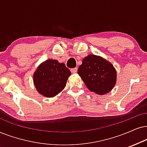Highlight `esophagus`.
<instances>
[{"instance_id":"esophagus-1","label":"esophagus","mask_w":147,"mask_h":147,"mask_svg":"<svg viewBox=\"0 0 147 147\" xmlns=\"http://www.w3.org/2000/svg\"><path fill=\"white\" fill-rule=\"evenodd\" d=\"M70 71H71L72 73H76V72H77V68H71V69H70Z\"/></svg>"}]
</instances>
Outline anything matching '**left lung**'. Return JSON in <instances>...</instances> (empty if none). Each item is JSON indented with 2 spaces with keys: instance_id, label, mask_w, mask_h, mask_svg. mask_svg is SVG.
Returning a JSON list of instances; mask_svg holds the SVG:
<instances>
[{
  "instance_id": "obj_1",
  "label": "left lung",
  "mask_w": 147,
  "mask_h": 147,
  "mask_svg": "<svg viewBox=\"0 0 147 147\" xmlns=\"http://www.w3.org/2000/svg\"><path fill=\"white\" fill-rule=\"evenodd\" d=\"M77 73L91 92L103 95L111 92L117 81V72L112 64L95 55L84 57Z\"/></svg>"
}]
</instances>
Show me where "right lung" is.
I'll return each instance as SVG.
<instances>
[{"instance_id": "right-lung-1", "label": "right lung", "mask_w": 147, "mask_h": 147, "mask_svg": "<svg viewBox=\"0 0 147 147\" xmlns=\"http://www.w3.org/2000/svg\"><path fill=\"white\" fill-rule=\"evenodd\" d=\"M70 74L64 63H59L56 60H47L37 68L33 81L40 94L52 98L64 90Z\"/></svg>"}]
</instances>
